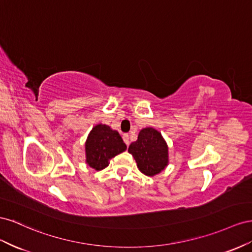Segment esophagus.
Instances as JSON below:
<instances>
[{
  "mask_svg": "<svg viewBox=\"0 0 252 252\" xmlns=\"http://www.w3.org/2000/svg\"><path fill=\"white\" fill-rule=\"evenodd\" d=\"M122 138H124V141L126 143V146L130 145V138H128V134H124Z\"/></svg>",
  "mask_w": 252,
  "mask_h": 252,
  "instance_id": "esophagus-1",
  "label": "esophagus"
}]
</instances>
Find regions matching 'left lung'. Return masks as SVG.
Listing matches in <instances>:
<instances>
[{"label":"left lung","instance_id":"obj_1","mask_svg":"<svg viewBox=\"0 0 252 252\" xmlns=\"http://www.w3.org/2000/svg\"><path fill=\"white\" fill-rule=\"evenodd\" d=\"M128 153L133 155L139 171L147 176L160 173L169 163L167 142L153 127L142 128L137 140L128 147Z\"/></svg>","mask_w":252,"mask_h":252}]
</instances>
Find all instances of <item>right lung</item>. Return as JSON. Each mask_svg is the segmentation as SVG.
I'll list each match as a JSON object with an SVG mask.
<instances>
[{
  "mask_svg": "<svg viewBox=\"0 0 252 252\" xmlns=\"http://www.w3.org/2000/svg\"><path fill=\"white\" fill-rule=\"evenodd\" d=\"M126 150L119 133L106 126L97 125L88 136L85 142L86 163L96 171L109 166L110 159Z\"/></svg>",
  "mask_w": 252,
  "mask_h": 252,
  "instance_id": "right-lung-1",
  "label": "right lung"
}]
</instances>
